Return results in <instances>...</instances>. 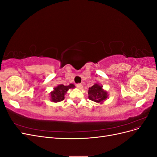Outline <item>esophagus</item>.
<instances>
[{
    "instance_id": "34e87169",
    "label": "esophagus",
    "mask_w": 157,
    "mask_h": 157,
    "mask_svg": "<svg viewBox=\"0 0 157 157\" xmlns=\"http://www.w3.org/2000/svg\"><path fill=\"white\" fill-rule=\"evenodd\" d=\"M76 86H77V87L78 88H79V89H82V84H77V85H76Z\"/></svg>"
}]
</instances>
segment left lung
<instances>
[{
  "label": "left lung",
  "mask_w": 157,
  "mask_h": 157,
  "mask_svg": "<svg viewBox=\"0 0 157 157\" xmlns=\"http://www.w3.org/2000/svg\"><path fill=\"white\" fill-rule=\"evenodd\" d=\"M102 86L98 84H94L88 90V98L94 102L102 103L108 98V93L104 90Z\"/></svg>",
  "instance_id": "left-lung-1"
}]
</instances>
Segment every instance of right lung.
<instances>
[{
	"label": "right lung",
	"instance_id": "obj_1",
	"mask_svg": "<svg viewBox=\"0 0 157 157\" xmlns=\"http://www.w3.org/2000/svg\"><path fill=\"white\" fill-rule=\"evenodd\" d=\"M75 87V86L73 84H70L68 86H64L63 84L58 85L54 88V91L50 93L51 101L55 103L63 101L65 98V94L67 93L68 90Z\"/></svg>",
	"mask_w": 157,
	"mask_h": 157
}]
</instances>
